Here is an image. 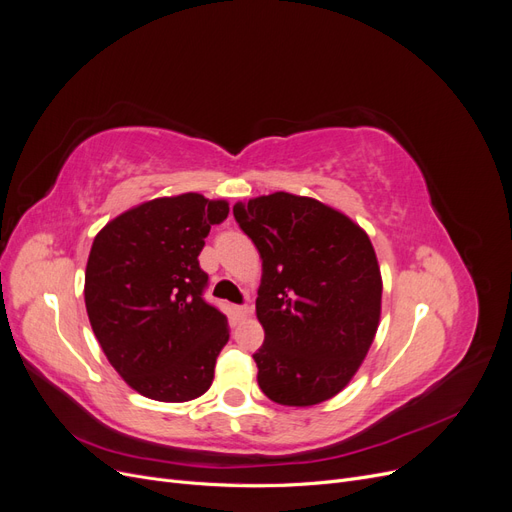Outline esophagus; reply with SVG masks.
I'll return each mask as SVG.
<instances>
[{
    "mask_svg": "<svg viewBox=\"0 0 512 512\" xmlns=\"http://www.w3.org/2000/svg\"><path fill=\"white\" fill-rule=\"evenodd\" d=\"M235 314H237V318H250V314H252V307L250 305H237L235 307Z\"/></svg>",
    "mask_w": 512,
    "mask_h": 512,
    "instance_id": "34e87169",
    "label": "esophagus"
}]
</instances>
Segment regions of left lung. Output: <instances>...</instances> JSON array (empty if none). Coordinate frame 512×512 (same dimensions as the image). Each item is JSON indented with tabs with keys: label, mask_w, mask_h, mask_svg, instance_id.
Listing matches in <instances>:
<instances>
[{
	"label": "left lung",
	"mask_w": 512,
	"mask_h": 512,
	"mask_svg": "<svg viewBox=\"0 0 512 512\" xmlns=\"http://www.w3.org/2000/svg\"><path fill=\"white\" fill-rule=\"evenodd\" d=\"M262 258L258 384L275 404L335 397L374 342L382 275L367 232L316 198L275 192L232 207Z\"/></svg>",
	"instance_id": "8db88e82"
}]
</instances>
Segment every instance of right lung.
Here are the masks:
<instances>
[{
	"label": "right lung",
	"mask_w": 512,
	"mask_h": 512,
	"mask_svg": "<svg viewBox=\"0 0 512 512\" xmlns=\"http://www.w3.org/2000/svg\"><path fill=\"white\" fill-rule=\"evenodd\" d=\"M226 200L188 192L147 200L108 222L85 269V307L108 363L136 393L181 404L209 391L228 322L203 299L198 265Z\"/></svg>",
	"instance_id": "add662e5"
}]
</instances>
